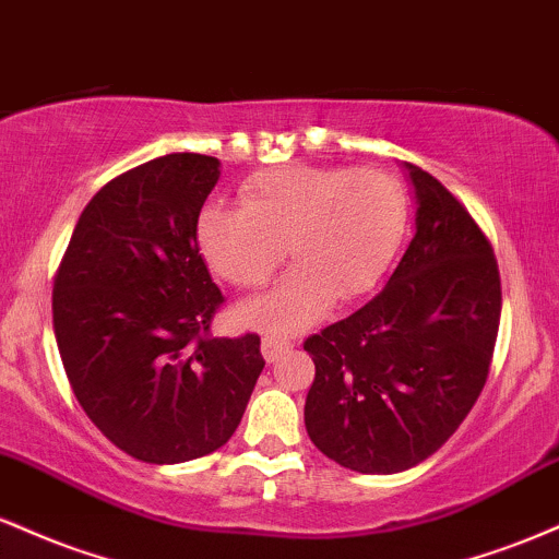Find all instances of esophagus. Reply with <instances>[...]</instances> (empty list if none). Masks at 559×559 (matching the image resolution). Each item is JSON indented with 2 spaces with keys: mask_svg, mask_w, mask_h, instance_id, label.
<instances>
[{
  "mask_svg": "<svg viewBox=\"0 0 559 559\" xmlns=\"http://www.w3.org/2000/svg\"><path fill=\"white\" fill-rule=\"evenodd\" d=\"M292 342L288 338H281V336H265L262 338V357H265L267 362H275L281 355H286L288 349H292Z\"/></svg>",
  "mask_w": 559,
  "mask_h": 559,
  "instance_id": "34e87169",
  "label": "esophagus"
}]
</instances>
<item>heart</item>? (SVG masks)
Instances as JSON below:
<instances>
[{
    "label": "heart",
    "instance_id": "obj_1",
    "mask_svg": "<svg viewBox=\"0 0 559 559\" xmlns=\"http://www.w3.org/2000/svg\"><path fill=\"white\" fill-rule=\"evenodd\" d=\"M241 207L199 215V247L236 288H260L288 254L299 262L267 297L241 310L271 331H294L331 299L368 294L394 262L407 226L404 186L378 168L275 165L239 186Z\"/></svg>",
    "mask_w": 559,
    "mask_h": 559
}]
</instances>
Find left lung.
Segmentation results:
<instances>
[{
	"label": "left lung",
	"mask_w": 559,
	"mask_h": 559,
	"mask_svg": "<svg viewBox=\"0 0 559 559\" xmlns=\"http://www.w3.org/2000/svg\"><path fill=\"white\" fill-rule=\"evenodd\" d=\"M407 168L418 230L389 284L305 342L312 444L373 476L423 463L457 431L489 378L502 312L489 236L431 173Z\"/></svg>",
	"instance_id": "obj_1"
}]
</instances>
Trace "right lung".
I'll use <instances>...</instances> for the list:
<instances>
[{"instance_id":"1","label":"right lung","mask_w":559,"mask_h":559,"mask_svg":"<svg viewBox=\"0 0 559 559\" xmlns=\"http://www.w3.org/2000/svg\"><path fill=\"white\" fill-rule=\"evenodd\" d=\"M217 159L176 152L120 173L83 207L55 273L52 320L83 413L141 463L221 449L265 368L258 333L215 338L226 301L197 223Z\"/></svg>"}]
</instances>
